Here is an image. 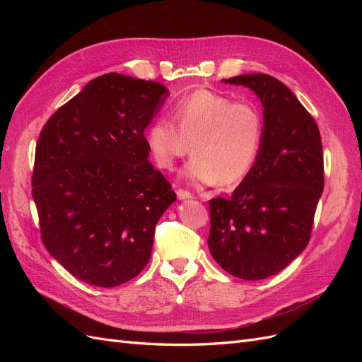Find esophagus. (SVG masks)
<instances>
[{
  "instance_id": "1",
  "label": "esophagus",
  "mask_w": 362,
  "mask_h": 362,
  "mask_svg": "<svg viewBox=\"0 0 362 362\" xmlns=\"http://www.w3.org/2000/svg\"><path fill=\"white\" fill-rule=\"evenodd\" d=\"M177 196H178V199H192L193 198V194L190 193V192H187V190H182V189H178L177 190Z\"/></svg>"
}]
</instances>
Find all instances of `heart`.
I'll return each mask as SVG.
<instances>
[{
    "mask_svg": "<svg viewBox=\"0 0 362 362\" xmlns=\"http://www.w3.org/2000/svg\"><path fill=\"white\" fill-rule=\"evenodd\" d=\"M173 116L177 125L161 117L146 131L148 151L160 169L172 170L192 151V181L233 187L255 166L264 137V119L255 104L199 89L182 98Z\"/></svg>",
    "mask_w": 362,
    "mask_h": 362,
    "instance_id": "b5f03b06",
    "label": "heart"
}]
</instances>
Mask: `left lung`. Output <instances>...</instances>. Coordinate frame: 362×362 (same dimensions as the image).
Here are the masks:
<instances>
[{"label": "left lung", "mask_w": 362, "mask_h": 362, "mask_svg": "<svg viewBox=\"0 0 362 362\" xmlns=\"http://www.w3.org/2000/svg\"><path fill=\"white\" fill-rule=\"evenodd\" d=\"M223 81L257 93L264 137L255 166L231 198L210 201L208 247L225 272L258 281L286 269L310 242L325 184L322 139L313 116L275 76Z\"/></svg>", "instance_id": "obj_1"}]
</instances>
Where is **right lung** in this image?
Returning <instances> with one entry per match:
<instances>
[{
  "mask_svg": "<svg viewBox=\"0 0 362 362\" xmlns=\"http://www.w3.org/2000/svg\"><path fill=\"white\" fill-rule=\"evenodd\" d=\"M168 96L157 81L104 74L40 131L31 185L42 242L76 279L110 288L148 264L156 225L177 201L144 136Z\"/></svg>",
  "mask_w": 362,
  "mask_h": 362,
  "instance_id": "1",
  "label": "right lung"
}]
</instances>
